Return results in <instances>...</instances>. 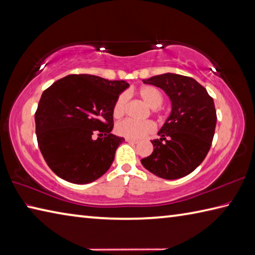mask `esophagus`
I'll return each mask as SVG.
<instances>
[{
    "label": "esophagus",
    "instance_id": "34e87169",
    "mask_svg": "<svg viewBox=\"0 0 255 255\" xmlns=\"http://www.w3.org/2000/svg\"><path fill=\"white\" fill-rule=\"evenodd\" d=\"M126 141L129 142V143H137L138 141L135 140V138H129V137H126Z\"/></svg>",
    "mask_w": 255,
    "mask_h": 255
}]
</instances>
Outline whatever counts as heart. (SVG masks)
I'll return each mask as SVG.
<instances>
[{"label":"heart","mask_w":255,"mask_h":255,"mask_svg":"<svg viewBox=\"0 0 255 255\" xmlns=\"http://www.w3.org/2000/svg\"><path fill=\"white\" fill-rule=\"evenodd\" d=\"M138 97L145 103L148 108L151 109H157L163 104V94L161 91L156 89L155 86L152 85H144L140 90L137 91ZM128 104V97L127 94L119 95L113 107V117L120 118L122 117L126 112ZM155 129L154 123L152 121H143L137 122L133 121V120H123V121L119 122L115 127V131L119 135L129 137V138H141L143 136L147 135V134L152 133Z\"/></svg>","instance_id":"1"}]
</instances>
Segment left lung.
<instances>
[{"label":"left lung","instance_id":"1","mask_svg":"<svg viewBox=\"0 0 255 255\" xmlns=\"http://www.w3.org/2000/svg\"><path fill=\"white\" fill-rule=\"evenodd\" d=\"M144 83L162 89L171 100L172 111L163 124L154 150L141 160L146 170L165 180L193 172L203 162L213 141L217 111L204 86L189 76L165 73Z\"/></svg>","mask_w":255,"mask_h":255}]
</instances>
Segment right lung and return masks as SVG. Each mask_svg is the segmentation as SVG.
<instances>
[{
    "instance_id": "1",
    "label": "right lung",
    "mask_w": 255,
    "mask_h": 255,
    "mask_svg": "<svg viewBox=\"0 0 255 255\" xmlns=\"http://www.w3.org/2000/svg\"><path fill=\"white\" fill-rule=\"evenodd\" d=\"M128 88L126 81L71 74L43 92L35 112L37 144L57 176L86 184L110 169L124 141L111 133L113 107Z\"/></svg>"
}]
</instances>
